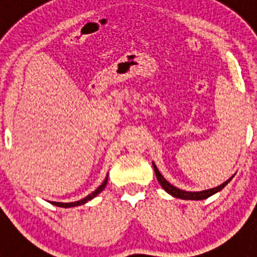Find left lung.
<instances>
[{"label":"left lung","instance_id":"obj_1","mask_svg":"<svg viewBox=\"0 0 257 257\" xmlns=\"http://www.w3.org/2000/svg\"><path fill=\"white\" fill-rule=\"evenodd\" d=\"M153 167H154V172H156L157 180L160 181L161 187H162L166 192L169 193V194H171L172 197H176V198H181V199H194V201H198V199H206L210 196H212V194H215V193L220 192V190L225 187L226 184L233 179V176H231V178L229 179V180H226L225 183H222L221 185H219V187L216 188H212V189L202 190V192H185V190H181L179 189V188L174 187V185H171L169 181L166 180L162 175H161V172L158 171V169H157V166L154 165V163H153Z\"/></svg>","mask_w":257,"mask_h":257}]
</instances>
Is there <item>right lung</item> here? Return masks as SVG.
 I'll list each match as a JSON object with an SVG mask.
<instances>
[{
  "mask_svg": "<svg viewBox=\"0 0 257 257\" xmlns=\"http://www.w3.org/2000/svg\"><path fill=\"white\" fill-rule=\"evenodd\" d=\"M106 183H108V175H106L105 180L103 181V184H101L100 187L97 188L96 190H94V192H92L91 194H88L87 197H85V198H83V199H81V201H77V202H70V203H63V202H54V203H52V205L59 206V207H74V206L83 205V203H86V202H87V201H90V199H92V198H94L95 196H97V194H99V193H100L101 190L104 189V188H105Z\"/></svg>",
  "mask_w": 257,
  "mask_h": 257,
  "instance_id": "add662e5",
  "label": "right lung"
}]
</instances>
